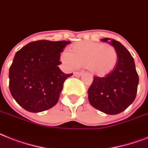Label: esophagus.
Listing matches in <instances>:
<instances>
[{
  "label": "esophagus",
  "instance_id": "obj_1",
  "mask_svg": "<svg viewBox=\"0 0 148 148\" xmlns=\"http://www.w3.org/2000/svg\"><path fill=\"white\" fill-rule=\"evenodd\" d=\"M81 74H82V72H80V71H74V75L76 77L80 76Z\"/></svg>",
  "mask_w": 148,
  "mask_h": 148
}]
</instances>
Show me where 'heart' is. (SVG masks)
<instances>
[{
	"mask_svg": "<svg viewBox=\"0 0 148 148\" xmlns=\"http://www.w3.org/2000/svg\"><path fill=\"white\" fill-rule=\"evenodd\" d=\"M61 58L69 68L85 66L93 75L104 77L114 70L118 55L115 48L109 44L80 42L71 48L70 52L64 51Z\"/></svg>",
	"mask_w": 148,
	"mask_h": 148,
	"instance_id": "b5f03b06",
	"label": "heart"
}]
</instances>
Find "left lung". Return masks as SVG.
Here are the masks:
<instances>
[{
	"mask_svg": "<svg viewBox=\"0 0 148 148\" xmlns=\"http://www.w3.org/2000/svg\"><path fill=\"white\" fill-rule=\"evenodd\" d=\"M117 51L118 60L114 70L104 77L94 76L88 89L90 105L109 115L125 110L135 99L139 78L134 58L119 42L110 38L102 39Z\"/></svg>",
	"mask_w": 148,
	"mask_h": 148,
	"instance_id": "obj_1",
	"label": "left lung"
}]
</instances>
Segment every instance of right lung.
Returning a JSON list of instances; mask_svg holds the SVG:
<instances>
[{"instance_id":"1","label":"right lung","mask_w":148,"mask_h":148,"mask_svg":"<svg viewBox=\"0 0 148 148\" xmlns=\"http://www.w3.org/2000/svg\"><path fill=\"white\" fill-rule=\"evenodd\" d=\"M70 41L31 42L16 53L9 71V88L16 102L26 111L40 112L58 103L64 80L58 65Z\"/></svg>"}]
</instances>
